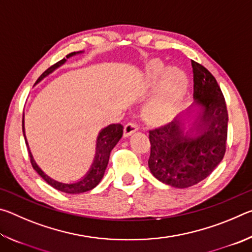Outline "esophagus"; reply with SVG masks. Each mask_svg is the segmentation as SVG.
Masks as SVG:
<instances>
[{
  "instance_id": "1",
  "label": "esophagus",
  "mask_w": 252,
  "mask_h": 252,
  "mask_svg": "<svg viewBox=\"0 0 252 252\" xmlns=\"http://www.w3.org/2000/svg\"><path fill=\"white\" fill-rule=\"evenodd\" d=\"M136 130H138V126H136L134 123H127V125L125 126L123 136H125V138H127V136H130L133 133H135Z\"/></svg>"
}]
</instances>
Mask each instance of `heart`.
<instances>
[{
	"instance_id": "b5f03b06",
	"label": "heart",
	"mask_w": 252,
	"mask_h": 252,
	"mask_svg": "<svg viewBox=\"0 0 252 252\" xmlns=\"http://www.w3.org/2000/svg\"><path fill=\"white\" fill-rule=\"evenodd\" d=\"M161 74L160 88L163 89L170 81L173 87H178L176 95L173 97V104H167L159 96L153 95L144 103L142 108V116L148 122L165 121L172 116L177 104L186 95L188 84V75L183 70L178 66H168L164 69L163 63L152 60L148 62L143 70V79L146 82H151Z\"/></svg>"
}]
</instances>
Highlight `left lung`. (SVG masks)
Returning <instances> with one entry per match:
<instances>
[{
	"mask_svg": "<svg viewBox=\"0 0 252 252\" xmlns=\"http://www.w3.org/2000/svg\"><path fill=\"white\" fill-rule=\"evenodd\" d=\"M191 65L194 102L171 123L149 133V169L158 180L178 189L210 176L223 159L227 142L228 113L222 92L206 67L194 61Z\"/></svg>",
	"mask_w": 252,
	"mask_h": 252,
	"instance_id": "left-lung-1",
	"label": "left lung"
}]
</instances>
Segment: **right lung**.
Segmentation results:
<instances>
[{
	"label": "right lung",
	"mask_w": 252,
	"mask_h": 252,
	"mask_svg": "<svg viewBox=\"0 0 252 252\" xmlns=\"http://www.w3.org/2000/svg\"><path fill=\"white\" fill-rule=\"evenodd\" d=\"M83 52L84 51H79V52H72L70 54H67L66 59L65 58L62 59L61 61L55 63L54 65L49 67L48 70L43 72L40 78L37 79L35 84L40 83L42 80L46 78V76L50 75L51 73H53L55 70L59 69V67H61L63 64H65L67 59L74 57V55L82 54ZM22 129H23L25 143H27L28 149H29V155H30V158H31V163H32L33 169L40 174L44 181L48 182L51 187H53L54 189L61 191V192H65L70 194L87 192V191L92 190L93 188H95L97 185H99L100 181L102 180V178L104 176L105 169L108 167L110 152L114 147H116V144L119 142V140L122 138V134H123V126L121 125H109L108 126L101 129L99 134L96 136L95 153H94V158H93L92 164L90 165V169H89L88 172L85 173L83 177H81L79 180L72 181V182H63L48 176V174H46L43 170L39 167V164L36 163L35 160H34L32 152L30 150L27 135H25L24 114H23V120H22Z\"/></svg>",
	"instance_id": "right-lung-1"
}]
</instances>
